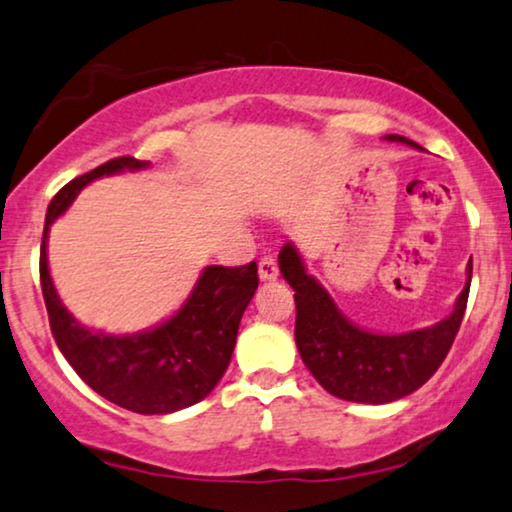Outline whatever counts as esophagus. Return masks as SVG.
Masks as SVG:
<instances>
[{"label": "esophagus", "instance_id": "esophagus-1", "mask_svg": "<svg viewBox=\"0 0 512 512\" xmlns=\"http://www.w3.org/2000/svg\"><path fill=\"white\" fill-rule=\"evenodd\" d=\"M277 275H280V268H277L275 256L265 254L261 261H258V277H261L263 282H272L277 280Z\"/></svg>", "mask_w": 512, "mask_h": 512}]
</instances>
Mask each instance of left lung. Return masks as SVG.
<instances>
[{"label":"left lung","mask_w":512,"mask_h":512,"mask_svg":"<svg viewBox=\"0 0 512 512\" xmlns=\"http://www.w3.org/2000/svg\"><path fill=\"white\" fill-rule=\"evenodd\" d=\"M386 138L421 150V145L404 136ZM280 272L294 289L298 353L317 383L341 400L386 404L414 393L440 369L466 313L473 261L468 263V282L449 317L433 327L393 336L355 327L327 289L308 275L291 242L280 251Z\"/></svg>","instance_id":"8db88e82"}]
</instances>
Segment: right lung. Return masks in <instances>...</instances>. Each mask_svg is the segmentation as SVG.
<instances>
[{"label":"right lung","mask_w":512,"mask_h":512,"mask_svg":"<svg viewBox=\"0 0 512 512\" xmlns=\"http://www.w3.org/2000/svg\"><path fill=\"white\" fill-rule=\"evenodd\" d=\"M145 167L150 162L115 157L58 190L46 209L39 282L51 334L86 386L136 414H171L204 400L228 369L240 320L258 289L256 261L240 268L209 265L174 317L126 336L91 331L79 324L58 298L46 261L51 223L70 207L84 185L101 176Z\"/></svg>","instance_id":"right-lung-1"}]
</instances>
